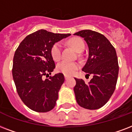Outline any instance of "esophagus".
Listing matches in <instances>:
<instances>
[{
    "label": "esophagus",
    "instance_id": "esophagus-1",
    "mask_svg": "<svg viewBox=\"0 0 132 132\" xmlns=\"http://www.w3.org/2000/svg\"><path fill=\"white\" fill-rule=\"evenodd\" d=\"M69 78V76H68L65 75V80H67V78Z\"/></svg>",
    "mask_w": 132,
    "mask_h": 132
}]
</instances>
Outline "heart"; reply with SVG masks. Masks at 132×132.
<instances>
[{"label": "heart", "instance_id": "heart-1", "mask_svg": "<svg viewBox=\"0 0 132 132\" xmlns=\"http://www.w3.org/2000/svg\"><path fill=\"white\" fill-rule=\"evenodd\" d=\"M69 45L77 52H82L85 49L84 41L80 38H73L69 41ZM62 45L61 43H56L52 47L51 55L55 61H59L61 59ZM79 67V64L76 62H69L63 61L59 63L56 66L57 70L65 75H71Z\"/></svg>", "mask_w": 132, "mask_h": 132}]
</instances>
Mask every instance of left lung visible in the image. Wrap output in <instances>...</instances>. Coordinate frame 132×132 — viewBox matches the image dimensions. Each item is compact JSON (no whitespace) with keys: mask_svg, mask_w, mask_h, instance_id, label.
I'll return each mask as SVG.
<instances>
[{"mask_svg":"<svg viewBox=\"0 0 132 132\" xmlns=\"http://www.w3.org/2000/svg\"><path fill=\"white\" fill-rule=\"evenodd\" d=\"M74 35L83 38L88 45V59L82 70L93 76L88 83L75 78L76 99L82 108L97 110L108 103L116 88L119 70L116 50L105 36L96 31L85 29Z\"/></svg>","mask_w":132,"mask_h":132,"instance_id":"obj_1","label":"left lung"}]
</instances>
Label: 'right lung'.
I'll use <instances>...</instances> for the list:
<instances>
[{"label":"right lung","mask_w":132,"mask_h":132,"mask_svg":"<svg viewBox=\"0 0 132 132\" xmlns=\"http://www.w3.org/2000/svg\"><path fill=\"white\" fill-rule=\"evenodd\" d=\"M70 35L40 29L26 36L16 50L13 79L18 96L31 110L47 112L55 107L65 81L64 75L58 73L46 79L44 76H50L56 67L51 55L52 47Z\"/></svg>","instance_id":"right-lung-1"}]
</instances>
